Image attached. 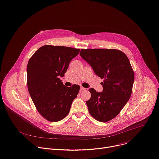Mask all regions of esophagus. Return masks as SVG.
I'll list each match as a JSON object with an SVG mask.
<instances>
[{
  "instance_id": "obj_1",
  "label": "esophagus",
  "mask_w": 159,
  "mask_h": 159,
  "mask_svg": "<svg viewBox=\"0 0 159 159\" xmlns=\"http://www.w3.org/2000/svg\"><path fill=\"white\" fill-rule=\"evenodd\" d=\"M85 90H86V88H84V87H82V86H80V91H85Z\"/></svg>"
}]
</instances>
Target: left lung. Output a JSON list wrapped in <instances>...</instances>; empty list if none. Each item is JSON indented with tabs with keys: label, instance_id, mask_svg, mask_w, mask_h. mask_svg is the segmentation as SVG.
Returning a JSON list of instances; mask_svg holds the SVG:
<instances>
[{
	"label": "left lung",
	"instance_id": "left-lung-1",
	"mask_svg": "<svg viewBox=\"0 0 159 159\" xmlns=\"http://www.w3.org/2000/svg\"><path fill=\"white\" fill-rule=\"evenodd\" d=\"M80 55L103 79L102 92L89 89L91 94L86 102L89 112L99 121H109L120 112L131 96L134 73L129 59L116 49H82Z\"/></svg>",
	"mask_w": 159,
	"mask_h": 159
}]
</instances>
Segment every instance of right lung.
Instances as JSON below:
<instances>
[{"label":"right lung","mask_w":159,"mask_h":159,"mask_svg":"<svg viewBox=\"0 0 159 159\" xmlns=\"http://www.w3.org/2000/svg\"><path fill=\"white\" fill-rule=\"evenodd\" d=\"M79 52L71 47L47 45L38 49L28 62L29 93L39 113L49 121L65 118L77 97L80 86L66 87L59 77L65 76L71 60Z\"/></svg>","instance_id":"add662e5"}]
</instances>
